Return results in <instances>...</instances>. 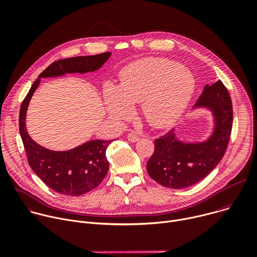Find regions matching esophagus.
Returning <instances> with one entry per match:
<instances>
[{
	"label": "esophagus",
	"instance_id": "obj_1",
	"mask_svg": "<svg viewBox=\"0 0 257 257\" xmlns=\"http://www.w3.org/2000/svg\"><path fill=\"white\" fill-rule=\"evenodd\" d=\"M127 138L131 142H136V141H138L140 139V137L137 134H135V133H128Z\"/></svg>",
	"mask_w": 257,
	"mask_h": 257
}]
</instances>
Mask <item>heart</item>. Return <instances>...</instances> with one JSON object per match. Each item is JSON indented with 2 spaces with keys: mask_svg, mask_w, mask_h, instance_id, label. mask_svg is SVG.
<instances>
[{
  "mask_svg": "<svg viewBox=\"0 0 257 257\" xmlns=\"http://www.w3.org/2000/svg\"><path fill=\"white\" fill-rule=\"evenodd\" d=\"M195 87L191 72L165 58H144L125 67L119 87L104 86L103 94L112 116L125 120L131 105L142 103V115L152 127L174 124L186 108Z\"/></svg>",
  "mask_w": 257,
  "mask_h": 257,
  "instance_id": "b5f03b06",
  "label": "heart"
}]
</instances>
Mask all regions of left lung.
<instances>
[{"mask_svg": "<svg viewBox=\"0 0 257 257\" xmlns=\"http://www.w3.org/2000/svg\"><path fill=\"white\" fill-rule=\"evenodd\" d=\"M196 105L208 106L215 117V130L208 141L185 144L170 130L155 140V152L148 162L149 175L162 186L172 189L190 187L204 179L223 159L233 126V105L221 80L206 85Z\"/></svg>", "mask_w": 257, "mask_h": 257, "instance_id": "8db88e82", "label": "left lung"}]
</instances>
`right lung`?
Listing matches in <instances>:
<instances>
[{
    "label": "right lung",
    "mask_w": 257,
    "mask_h": 257,
    "mask_svg": "<svg viewBox=\"0 0 257 257\" xmlns=\"http://www.w3.org/2000/svg\"><path fill=\"white\" fill-rule=\"evenodd\" d=\"M111 56L105 52L94 56L62 59L52 63L34 81L22 101L19 114V131L26 152L27 162L33 172L54 191L80 196L96 188L104 179L108 162L105 151L112 140H91L68 152L47 150L33 141L25 127V116L29 100L40 84L41 77L62 75L64 73H86L95 71Z\"/></svg>",
    "instance_id": "1"
}]
</instances>
